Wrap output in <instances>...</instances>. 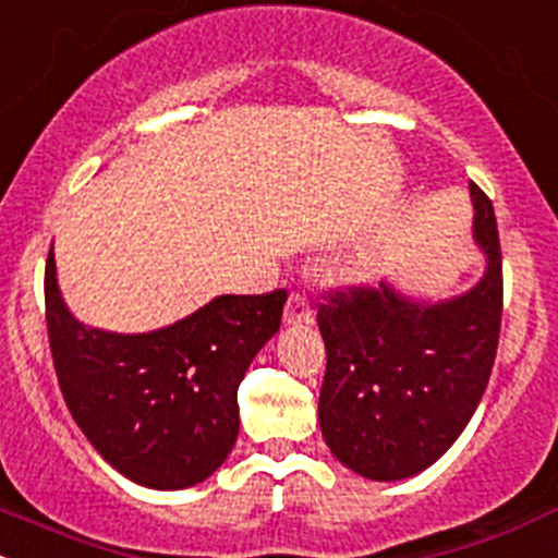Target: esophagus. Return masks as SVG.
<instances>
[{
    "label": "esophagus",
    "mask_w": 558,
    "mask_h": 558,
    "mask_svg": "<svg viewBox=\"0 0 558 558\" xmlns=\"http://www.w3.org/2000/svg\"><path fill=\"white\" fill-rule=\"evenodd\" d=\"M314 319L312 303H308L306 295H298L292 292L290 301L284 306V325H308Z\"/></svg>",
    "instance_id": "1"
}]
</instances>
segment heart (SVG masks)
Instances as JSON below:
<instances>
[{"label":"heart","mask_w":558,"mask_h":558,"mask_svg":"<svg viewBox=\"0 0 558 558\" xmlns=\"http://www.w3.org/2000/svg\"><path fill=\"white\" fill-rule=\"evenodd\" d=\"M367 277H371V266H367V260H357L347 268L349 281H365Z\"/></svg>","instance_id":"b5f03b06"}]
</instances>
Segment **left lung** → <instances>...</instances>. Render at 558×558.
<instances>
[{
	"mask_svg": "<svg viewBox=\"0 0 558 558\" xmlns=\"http://www.w3.org/2000/svg\"><path fill=\"white\" fill-rule=\"evenodd\" d=\"M473 241L484 277L444 301H418L381 281L319 306L327 371L322 438L371 481H403L438 462L489 384L502 319V255L494 206L470 185Z\"/></svg>",
	"mask_w": 558,
	"mask_h": 558,
	"instance_id": "1",
	"label": "left lung"
}]
</instances>
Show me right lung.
Instances as JSON below:
<instances>
[{
	"label": "right lung",
	"mask_w": 558,
	"mask_h": 558,
	"mask_svg": "<svg viewBox=\"0 0 558 558\" xmlns=\"http://www.w3.org/2000/svg\"><path fill=\"white\" fill-rule=\"evenodd\" d=\"M284 290L217 295L150 332L83 325L64 303L53 250L45 266V317L56 376L96 451L147 489L201 484L239 435V384L277 336Z\"/></svg>",
	"instance_id": "obj_1"
}]
</instances>
